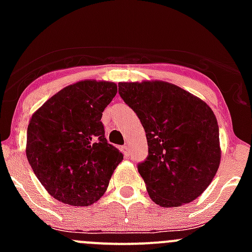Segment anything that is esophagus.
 Returning <instances> with one entry per match:
<instances>
[{
	"mask_svg": "<svg viewBox=\"0 0 252 252\" xmlns=\"http://www.w3.org/2000/svg\"><path fill=\"white\" fill-rule=\"evenodd\" d=\"M122 152L124 154V156H128L129 154V146H126V145H124V146H122Z\"/></svg>",
	"mask_w": 252,
	"mask_h": 252,
	"instance_id": "34e87169",
	"label": "esophagus"
}]
</instances>
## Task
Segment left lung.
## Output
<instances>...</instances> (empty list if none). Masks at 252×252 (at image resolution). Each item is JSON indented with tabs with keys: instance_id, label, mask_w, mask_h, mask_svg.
Wrapping results in <instances>:
<instances>
[{
	"instance_id": "1",
	"label": "left lung",
	"mask_w": 252,
	"mask_h": 252,
	"mask_svg": "<svg viewBox=\"0 0 252 252\" xmlns=\"http://www.w3.org/2000/svg\"><path fill=\"white\" fill-rule=\"evenodd\" d=\"M118 93L146 133L149 155L138 171L152 201L174 207L199 197L220 161V129L212 110L164 81L119 83Z\"/></svg>"
}]
</instances>
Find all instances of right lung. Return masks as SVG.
I'll return each instance as SVG.
<instances>
[{"mask_svg": "<svg viewBox=\"0 0 252 252\" xmlns=\"http://www.w3.org/2000/svg\"><path fill=\"white\" fill-rule=\"evenodd\" d=\"M117 94L110 81L84 80L48 98L32 114L27 157L51 196L90 206L107 190L123 154L105 138L102 112Z\"/></svg>", "mask_w": 252, "mask_h": 252, "instance_id": "1", "label": "right lung"}]
</instances>
